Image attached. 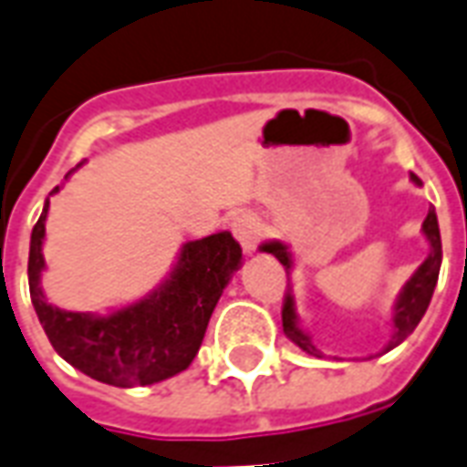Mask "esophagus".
<instances>
[{
    "label": "esophagus",
    "instance_id": "esophagus-1",
    "mask_svg": "<svg viewBox=\"0 0 467 467\" xmlns=\"http://www.w3.org/2000/svg\"><path fill=\"white\" fill-rule=\"evenodd\" d=\"M233 234L244 250H253L257 237H260V223L254 220L253 214H240L233 223Z\"/></svg>",
    "mask_w": 467,
    "mask_h": 467
}]
</instances>
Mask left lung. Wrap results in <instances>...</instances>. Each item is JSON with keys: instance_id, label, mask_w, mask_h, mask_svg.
<instances>
[{"instance_id": "1", "label": "left lung", "mask_w": 467, "mask_h": 467, "mask_svg": "<svg viewBox=\"0 0 467 467\" xmlns=\"http://www.w3.org/2000/svg\"><path fill=\"white\" fill-rule=\"evenodd\" d=\"M410 180L415 184H420V180L410 174ZM422 233L428 237V243H431V254L425 257V263L415 270L410 280L405 283L402 287L400 297H398V303H395V317H392V325H395V330H392L390 343L385 345V350L388 352L392 348H398V345L408 337V335L418 327V323L422 320V315L428 310V305H431L432 290H435V285H438V275H441V263H442V244H441V230H438V217H435V210H428V217H425V223H422ZM263 253L275 254L280 263H283L285 273L290 275V267H293V257L287 253V247L283 243H265L260 247ZM283 327L287 337L293 340L297 348H303L307 355H315V358H323V352L317 350L313 345V340L307 337V335L297 327V315H295V303H293V295H290V287L285 290V300H283Z\"/></svg>"}]
</instances>
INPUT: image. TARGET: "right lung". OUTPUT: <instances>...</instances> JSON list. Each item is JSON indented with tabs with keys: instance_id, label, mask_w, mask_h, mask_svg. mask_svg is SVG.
Instances as JSON below:
<instances>
[{
	"instance_id": "obj_1",
	"label": "right lung",
	"mask_w": 467,
	"mask_h": 467,
	"mask_svg": "<svg viewBox=\"0 0 467 467\" xmlns=\"http://www.w3.org/2000/svg\"><path fill=\"white\" fill-rule=\"evenodd\" d=\"M47 210L49 202L32 230L26 273L32 305L52 348L77 370L115 388L152 385L187 370L224 285L243 260L233 234L217 233L184 244L170 277L140 303L112 315L69 313L47 303L39 285Z\"/></svg>"
}]
</instances>
